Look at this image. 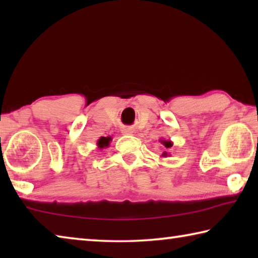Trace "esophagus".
<instances>
[{"label": "esophagus", "instance_id": "34e87169", "mask_svg": "<svg viewBox=\"0 0 258 258\" xmlns=\"http://www.w3.org/2000/svg\"><path fill=\"white\" fill-rule=\"evenodd\" d=\"M121 133L125 134V135H130V134L133 133V131L131 130V128H128V127H125V128L121 130Z\"/></svg>", "mask_w": 258, "mask_h": 258}]
</instances>
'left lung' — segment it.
<instances>
[{
	"instance_id": "1",
	"label": "left lung",
	"mask_w": 258,
	"mask_h": 258,
	"mask_svg": "<svg viewBox=\"0 0 258 258\" xmlns=\"http://www.w3.org/2000/svg\"><path fill=\"white\" fill-rule=\"evenodd\" d=\"M160 142L163 143V145L166 147V148H171L173 146V142L171 141V140H164V139H160ZM169 154H167V152L164 151L163 154H161V157H164V158H166V157H168Z\"/></svg>"
}]
</instances>
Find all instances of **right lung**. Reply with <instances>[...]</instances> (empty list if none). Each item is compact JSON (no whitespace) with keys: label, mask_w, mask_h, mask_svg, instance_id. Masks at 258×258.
Instances as JSON below:
<instances>
[{"label":"right lung","mask_w":258,"mask_h":258,"mask_svg":"<svg viewBox=\"0 0 258 258\" xmlns=\"http://www.w3.org/2000/svg\"><path fill=\"white\" fill-rule=\"evenodd\" d=\"M111 137H101L97 142V147L99 150L101 149H104V148H108L109 146H110V141H111Z\"/></svg>","instance_id":"right-lung-1"}]
</instances>
